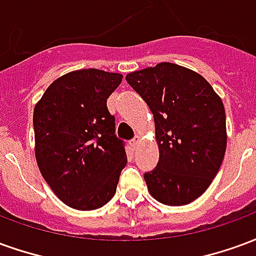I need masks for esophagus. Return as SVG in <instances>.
<instances>
[{
  "label": "esophagus",
  "instance_id": "esophagus-1",
  "mask_svg": "<svg viewBox=\"0 0 256 256\" xmlns=\"http://www.w3.org/2000/svg\"><path fill=\"white\" fill-rule=\"evenodd\" d=\"M138 140H140L138 136H136V137H134V138L130 141V145H132V148H136V146H137V144H138Z\"/></svg>",
  "mask_w": 256,
  "mask_h": 256
}]
</instances>
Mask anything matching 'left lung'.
<instances>
[{"label": "left lung", "mask_w": 256, "mask_h": 256, "mask_svg": "<svg viewBox=\"0 0 256 256\" xmlns=\"http://www.w3.org/2000/svg\"><path fill=\"white\" fill-rule=\"evenodd\" d=\"M154 114L159 162L144 174L148 190L167 206L202 196L220 170L226 150L224 102L194 71L160 63L126 75Z\"/></svg>", "instance_id": "8db88e82"}]
</instances>
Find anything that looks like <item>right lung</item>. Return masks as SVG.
<instances>
[{
    "mask_svg": "<svg viewBox=\"0 0 256 256\" xmlns=\"http://www.w3.org/2000/svg\"><path fill=\"white\" fill-rule=\"evenodd\" d=\"M122 78L96 68L72 71L56 79L34 108L36 163L68 207L100 208L116 192L128 156L106 98Z\"/></svg>",
    "mask_w": 256,
    "mask_h": 256,
    "instance_id": "obj_1",
    "label": "right lung"
}]
</instances>
